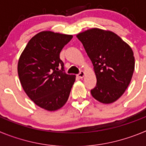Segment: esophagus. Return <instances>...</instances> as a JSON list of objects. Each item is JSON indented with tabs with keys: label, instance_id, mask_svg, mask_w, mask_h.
<instances>
[{
	"label": "esophagus",
	"instance_id": "esophagus-1",
	"mask_svg": "<svg viewBox=\"0 0 146 146\" xmlns=\"http://www.w3.org/2000/svg\"><path fill=\"white\" fill-rule=\"evenodd\" d=\"M85 75H86V73H85V72H83V71H81V72H80L79 74H77V76H78V77H80V79H82V78H83Z\"/></svg>",
	"mask_w": 146,
	"mask_h": 146
}]
</instances>
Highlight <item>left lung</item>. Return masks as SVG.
Returning <instances> with one entry per match:
<instances>
[{
    "mask_svg": "<svg viewBox=\"0 0 146 146\" xmlns=\"http://www.w3.org/2000/svg\"><path fill=\"white\" fill-rule=\"evenodd\" d=\"M94 66L96 87L91 91L103 104L117 101L128 88L135 70L131 47L114 32L94 28L77 33Z\"/></svg>",
    "mask_w": 146,
    "mask_h": 146,
    "instance_id": "obj_1",
    "label": "left lung"
}]
</instances>
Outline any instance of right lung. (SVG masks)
Segmentation results:
<instances>
[{
  "label": "right lung",
  "mask_w": 146,
  "mask_h": 146,
  "mask_svg": "<svg viewBox=\"0 0 146 146\" xmlns=\"http://www.w3.org/2000/svg\"><path fill=\"white\" fill-rule=\"evenodd\" d=\"M72 37L50 31L39 32L31 38L18 60L23 90L37 106L47 111L64 106L75 81V75L64 72L60 59V51Z\"/></svg>",
  "instance_id": "add662e5"
}]
</instances>
